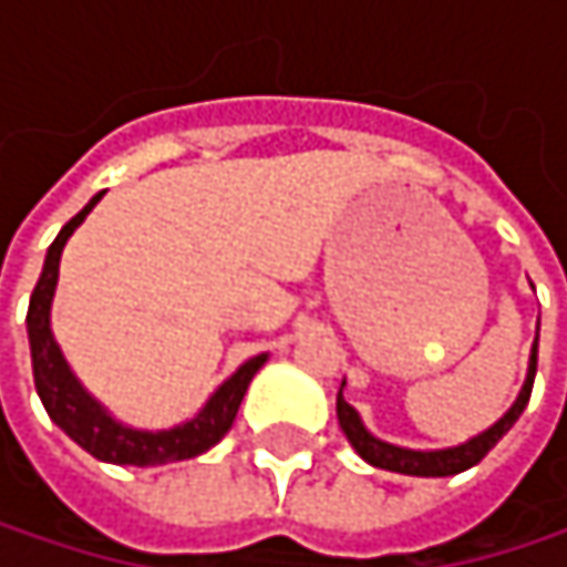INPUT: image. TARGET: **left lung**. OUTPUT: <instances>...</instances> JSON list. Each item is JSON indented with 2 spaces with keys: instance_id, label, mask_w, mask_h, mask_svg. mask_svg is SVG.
Masks as SVG:
<instances>
[{
  "instance_id": "obj_1",
  "label": "left lung",
  "mask_w": 567,
  "mask_h": 567,
  "mask_svg": "<svg viewBox=\"0 0 567 567\" xmlns=\"http://www.w3.org/2000/svg\"><path fill=\"white\" fill-rule=\"evenodd\" d=\"M535 368H538V331H535V344H532V354H528V374H525V384L518 396L512 400V406L493 423L486 426L483 433L470 436L466 443H456V446H446V450H410V446H396L388 443L381 436H374L361 413L344 400V381H341V391H338V423L348 436V443L358 450V456L378 470H391V473H403V476H456L470 466H476L506 433L512 430V423L522 416L528 396H532V384H535Z\"/></svg>"
}]
</instances>
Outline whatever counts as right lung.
Masks as SVG:
<instances>
[{"label":"right lung","instance_id":"1","mask_svg":"<svg viewBox=\"0 0 567 567\" xmlns=\"http://www.w3.org/2000/svg\"><path fill=\"white\" fill-rule=\"evenodd\" d=\"M101 196L104 193L91 196L87 206L74 219H68L61 226L55 243L49 246L39 285H35V291L29 298L25 328H29L35 391H39L49 416L55 420L58 426L81 450H87L101 463H114V466H164V463H176V460H193V456L206 453L209 446H216L229 433V426H233V420L239 413L243 396L249 391L252 378L259 374V368L269 361V354L249 358L233 378H226L213 391V396L199 406L196 416L176 423L171 430H137V426L121 423L97 396L74 378L71 364L64 361L55 334H52V301H55L58 266H61L64 243L84 223V216L101 203Z\"/></svg>","mask_w":567,"mask_h":567}]
</instances>
